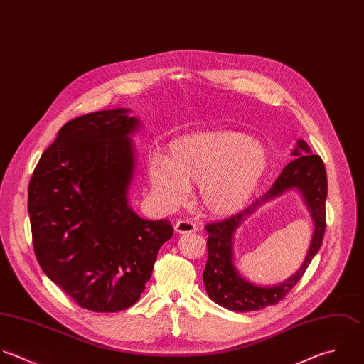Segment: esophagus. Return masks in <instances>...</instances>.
<instances>
[{"label": "esophagus", "instance_id": "34e87169", "mask_svg": "<svg viewBox=\"0 0 364 364\" xmlns=\"http://www.w3.org/2000/svg\"><path fill=\"white\" fill-rule=\"evenodd\" d=\"M174 231L177 234H190L196 231V224L191 221H177L174 224Z\"/></svg>", "mask_w": 364, "mask_h": 364}]
</instances>
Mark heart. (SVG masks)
Returning a JSON list of instances; mask_svg holds the SVG:
<instances>
[{"instance_id": "b5f03b06", "label": "heart", "mask_w": 364, "mask_h": 364, "mask_svg": "<svg viewBox=\"0 0 364 364\" xmlns=\"http://www.w3.org/2000/svg\"><path fill=\"white\" fill-rule=\"evenodd\" d=\"M268 149L235 130H205L177 137L168 157L153 154L147 177L154 197L167 208L186 203L190 186L198 184L200 205L215 217L247 207L268 174Z\"/></svg>"}]
</instances>
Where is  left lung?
Returning a JSON list of instances; mask_svg holds the SVG:
<instances>
[{
  "label": "left lung",
  "mask_w": 364,
  "mask_h": 364,
  "mask_svg": "<svg viewBox=\"0 0 364 364\" xmlns=\"http://www.w3.org/2000/svg\"><path fill=\"white\" fill-rule=\"evenodd\" d=\"M291 154L296 159L285 166L277 181L262 197L234 217L205 225L208 232V261L203 274L204 287L210 299L225 309L251 312L278 304L299 282L321 250L326 228V168L322 159L318 154H312L311 147L302 139L296 140ZM291 189H296L301 194L314 223V234L307 257L300 269L284 283L277 286L252 284L235 267L233 242L236 230L261 205Z\"/></svg>",
  "instance_id": "obj_1"
}]
</instances>
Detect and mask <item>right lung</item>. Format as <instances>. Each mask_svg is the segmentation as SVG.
Listing matches in <instances>:
<instances>
[{"label":"right lung","instance_id":"1","mask_svg":"<svg viewBox=\"0 0 364 364\" xmlns=\"http://www.w3.org/2000/svg\"><path fill=\"white\" fill-rule=\"evenodd\" d=\"M130 109L100 110L60 127L28 186L36 259L45 275L80 308L119 312L149 282L168 220L149 221L129 205L136 168Z\"/></svg>","mask_w":364,"mask_h":364}]
</instances>
